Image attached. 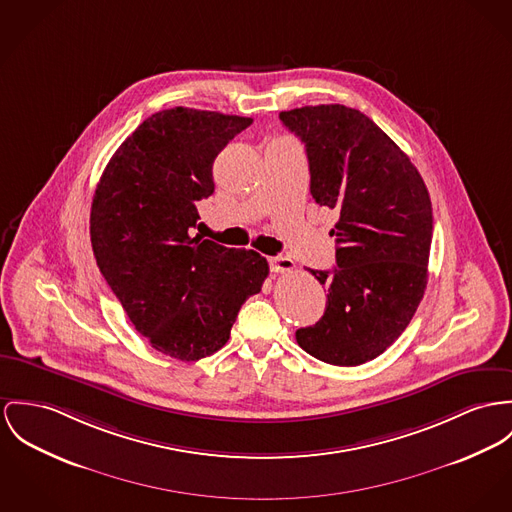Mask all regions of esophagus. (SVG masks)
Listing matches in <instances>:
<instances>
[{
	"label": "esophagus",
	"instance_id": "34e87169",
	"mask_svg": "<svg viewBox=\"0 0 512 512\" xmlns=\"http://www.w3.org/2000/svg\"><path fill=\"white\" fill-rule=\"evenodd\" d=\"M269 263H271V269H273L275 273H290V271H294V269H296L294 261H292L290 257H284V255L271 257V259H269Z\"/></svg>",
	"mask_w": 512,
	"mask_h": 512
}]
</instances>
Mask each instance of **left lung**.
I'll return each instance as SVG.
<instances>
[{"label": "left lung", "mask_w": 512, "mask_h": 512, "mask_svg": "<svg viewBox=\"0 0 512 512\" xmlns=\"http://www.w3.org/2000/svg\"><path fill=\"white\" fill-rule=\"evenodd\" d=\"M306 146L310 193L335 208L337 267L312 271L327 288L323 317L296 331L317 360L358 366L409 325L427 288L433 206L423 177L394 140L345 105L282 111Z\"/></svg>", "instance_id": "8db88e82"}]
</instances>
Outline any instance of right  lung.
I'll return each instance as SVG.
<instances>
[{
	"instance_id": "add662e5",
	"label": "right lung",
	"mask_w": 512,
	"mask_h": 512,
	"mask_svg": "<svg viewBox=\"0 0 512 512\" xmlns=\"http://www.w3.org/2000/svg\"><path fill=\"white\" fill-rule=\"evenodd\" d=\"M253 118L173 107L146 118L107 163L89 234L97 267L159 353L220 351L269 263L253 249L191 236L197 202L214 193L212 163Z\"/></svg>"
}]
</instances>
